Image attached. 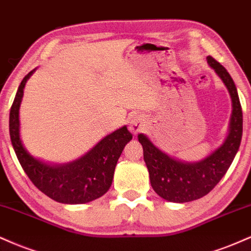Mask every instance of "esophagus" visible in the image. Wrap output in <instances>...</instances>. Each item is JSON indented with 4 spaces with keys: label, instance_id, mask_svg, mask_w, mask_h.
I'll return each mask as SVG.
<instances>
[{
    "label": "esophagus",
    "instance_id": "1",
    "mask_svg": "<svg viewBox=\"0 0 251 251\" xmlns=\"http://www.w3.org/2000/svg\"><path fill=\"white\" fill-rule=\"evenodd\" d=\"M143 126V121L141 119L140 116H137V115H134V116L130 119V122H129V129L134 132V134H136L142 129Z\"/></svg>",
    "mask_w": 251,
    "mask_h": 251
}]
</instances>
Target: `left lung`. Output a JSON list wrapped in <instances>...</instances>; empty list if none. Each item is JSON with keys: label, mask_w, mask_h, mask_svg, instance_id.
I'll return each instance as SVG.
<instances>
[{"label": "left lung", "mask_w": 251, "mask_h": 251, "mask_svg": "<svg viewBox=\"0 0 251 251\" xmlns=\"http://www.w3.org/2000/svg\"><path fill=\"white\" fill-rule=\"evenodd\" d=\"M207 62L226 85L231 99L228 135L219 148L201 161L184 162L162 151L147 135L138 134L137 136L143 147V158L152 189L169 202H191L210 193L226 175L242 140L243 116L236 85L222 64L210 56L207 57Z\"/></svg>", "instance_id": "1"}]
</instances>
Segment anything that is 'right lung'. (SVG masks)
<instances>
[{
    "label": "right lung",
    "mask_w": 251,
    "mask_h": 251,
    "mask_svg": "<svg viewBox=\"0 0 251 251\" xmlns=\"http://www.w3.org/2000/svg\"><path fill=\"white\" fill-rule=\"evenodd\" d=\"M31 70L22 79L10 109L9 131L20 164L30 181L43 194L64 204H82L104 195L113 183L115 167L132 135L126 126L103 137L81 157L62 164L48 163L34 157L21 140L20 107Z\"/></svg>",
    "instance_id": "right-lung-1"
}]
</instances>
